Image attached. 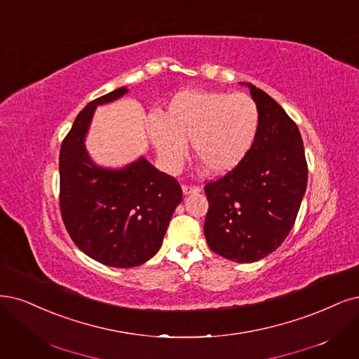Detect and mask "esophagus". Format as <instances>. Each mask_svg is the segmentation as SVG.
Instances as JSON below:
<instances>
[{
	"label": "esophagus",
	"mask_w": 359,
	"mask_h": 359,
	"mask_svg": "<svg viewBox=\"0 0 359 359\" xmlns=\"http://www.w3.org/2000/svg\"><path fill=\"white\" fill-rule=\"evenodd\" d=\"M182 191H184V194L199 193V191H201V187H197V185H182Z\"/></svg>",
	"instance_id": "1"
}]
</instances>
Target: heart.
I'll return each instance as SVG.
<instances>
[{
  "instance_id": "1",
  "label": "heart",
  "mask_w": 359,
  "mask_h": 359,
  "mask_svg": "<svg viewBox=\"0 0 359 359\" xmlns=\"http://www.w3.org/2000/svg\"><path fill=\"white\" fill-rule=\"evenodd\" d=\"M259 125L255 101L246 93L185 90L172 97L162 117L148 123L156 150L169 169L187 154L211 174H226L250 153Z\"/></svg>"
}]
</instances>
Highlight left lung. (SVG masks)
I'll return each instance as SVG.
<instances>
[{"mask_svg": "<svg viewBox=\"0 0 359 359\" xmlns=\"http://www.w3.org/2000/svg\"><path fill=\"white\" fill-rule=\"evenodd\" d=\"M259 113L250 153L224 177L209 181L205 238L230 262L252 263L287 239L307 185L300 130L283 108L248 83Z\"/></svg>", "mask_w": 359, "mask_h": 359, "instance_id": "obj_1", "label": "left lung"}]
</instances>
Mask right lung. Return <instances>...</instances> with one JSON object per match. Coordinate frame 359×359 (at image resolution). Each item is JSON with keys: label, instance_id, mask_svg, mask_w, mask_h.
Instances as JSON below:
<instances>
[{"label": "right lung", "instance_id": "right-lung-1", "mask_svg": "<svg viewBox=\"0 0 359 359\" xmlns=\"http://www.w3.org/2000/svg\"><path fill=\"white\" fill-rule=\"evenodd\" d=\"M128 92L120 88L86 105L59 153V206L67 231L90 258L111 267H135L162 246L169 219L182 201L180 182L141 157L120 170L97 168L86 153L96 105Z\"/></svg>", "mask_w": 359, "mask_h": 359}]
</instances>
